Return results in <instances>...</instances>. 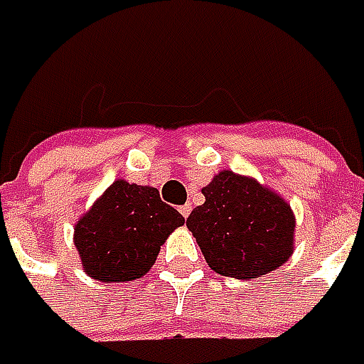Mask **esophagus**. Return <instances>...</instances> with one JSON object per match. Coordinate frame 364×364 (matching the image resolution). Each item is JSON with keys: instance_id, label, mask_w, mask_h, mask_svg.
Returning <instances> with one entry per match:
<instances>
[{"instance_id": "34e87169", "label": "esophagus", "mask_w": 364, "mask_h": 364, "mask_svg": "<svg viewBox=\"0 0 364 364\" xmlns=\"http://www.w3.org/2000/svg\"><path fill=\"white\" fill-rule=\"evenodd\" d=\"M178 210H180V215H182L184 219H188V215H191L192 207H191V205H182V207H180Z\"/></svg>"}]
</instances>
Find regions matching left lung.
<instances>
[{
    "mask_svg": "<svg viewBox=\"0 0 364 364\" xmlns=\"http://www.w3.org/2000/svg\"><path fill=\"white\" fill-rule=\"evenodd\" d=\"M205 203L186 228L205 260L223 277L252 281L277 270L295 250V215L279 192L223 170L203 188Z\"/></svg>",
    "mask_w": 364,
    "mask_h": 364,
    "instance_id": "left-lung-1",
    "label": "left lung"
}]
</instances>
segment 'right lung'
<instances>
[{"label": "right lung", "mask_w": 364, "mask_h": 364, "mask_svg": "<svg viewBox=\"0 0 364 364\" xmlns=\"http://www.w3.org/2000/svg\"><path fill=\"white\" fill-rule=\"evenodd\" d=\"M184 217L154 186L114 180L75 223L73 244L83 272L100 282L141 279Z\"/></svg>", "instance_id": "add662e5"}]
</instances>
